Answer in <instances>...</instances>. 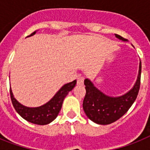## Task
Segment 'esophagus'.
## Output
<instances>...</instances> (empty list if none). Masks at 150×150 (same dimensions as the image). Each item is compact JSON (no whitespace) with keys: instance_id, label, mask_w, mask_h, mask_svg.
<instances>
[{"instance_id":"1","label":"esophagus","mask_w":150,"mask_h":150,"mask_svg":"<svg viewBox=\"0 0 150 150\" xmlns=\"http://www.w3.org/2000/svg\"><path fill=\"white\" fill-rule=\"evenodd\" d=\"M84 82V79L82 77L81 75H78L77 76V84L78 85H82Z\"/></svg>"}]
</instances>
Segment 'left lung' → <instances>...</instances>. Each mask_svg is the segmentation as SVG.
Masks as SVG:
<instances>
[{"label":"left lung","mask_w":150,"mask_h":150,"mask_svg":"<svg viewBox=\"0 0 150 150\" xmlns=\"http://www.w3.org/2000/svg\"><path fill=\"white\" fill-rule=\"evenodd\" d=\"M115 36L121 40L126 41V39L117 34H115ZM141 70L142 64L140 61L139 75L132 89L127 93L117 97L104 94L94 86L89 79H86L84 84L86 93L82 106L86 116L99 125H109L123 116L137 98L140 88Z\"/></svg>","instance_id":"obj_1"}]
</instances>
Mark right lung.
Returning <instances> with one entry per match:
<instances>
[{
	"mask_svg": "<svg viewBox=\"0 0 150 150\" xmlns=\"http://www.w3.org/2000/svg\"><path fill=\"white\" fill-rule=\"evenodd\" d=\"M35 33L36 31L28 36H33ZM75 85L76 80L64 85L50 101L38 107H28L21 104L14 97L11 89L10 88L11 100L15 110L22 118L33 124L44 125L50 123L57 117L65 96L72 90Z\"/></svg>",
	"mask_w": 150,
	"mask_h": 150,
	"instance_id": "add662e5",
	"label": "right lung"
}]
</instances>
